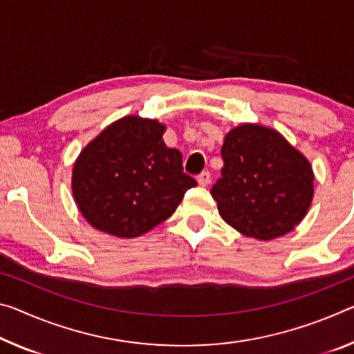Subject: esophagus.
<instances>
[{"label": "esophagus", "mask_w": 354, "mask_h": 354, "mask_svg": "<svg viewBox=\"0 0 354 354\" xmlns=\"http://www.w3.org/2000/svg\"><path fill=\"white\" fill-rule=\"evenodd\" d=\"M197 181H198L200 186H207V184L211 183V173L209 171L200 173L198 178H197Z\"/></svg>", "instance_id": "1"}]
</instances>
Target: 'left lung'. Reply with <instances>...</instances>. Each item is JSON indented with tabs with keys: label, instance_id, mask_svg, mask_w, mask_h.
Wrapping results in <instances>:
<instances>
[{
	"label": "left lung",
	"instance_id": "8db88e82",
	"mask_svg": "<svg viewBox=\"0 0 354 354\" xmlns=\"http://www.w3.org/2000/svg\"><path fill=\"white\" fill-rule=\"evenodd\" d=\"M221 178L211 189L228 225L244 236L269 241L290 233L313 198L308 160L277 131L243 124L222 147Z\"/></svg>",
	"mask_w": 354,
	"mask_h": 354
}]
</instances>
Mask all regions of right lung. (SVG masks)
<instances>
[{
	"instance_id": "add662e5",
	"label": "right lung",
	"mask_w": 354,
	"mask_h": 354,
	"mask_svg": "<svg viewBox=\"0 0 354 354\" xmlns=\"http://www.w3.org/2000/svg\"><path fill=\"white\" fill-rule=\"evenodd\" d=\"M164 132L159 121L126 116L82 151L72 171V194L89 225L118 238L142 236L197 186L183 171L181 153L167 148Z\"/></svg>"
}]
</instances>
